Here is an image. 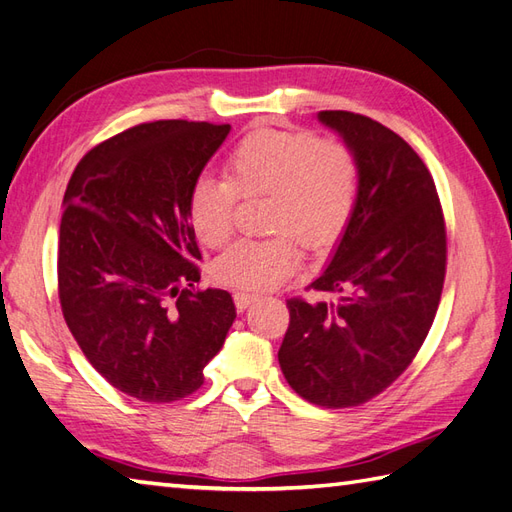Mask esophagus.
Wrapping results in <instances>:
<instances>
[{
  "label": "esophagus",
  "mask_w": 512,
  "mask_h": 512,
  "mask_svg": "<svg viewBox=\"0 0 512 512\" xmlns=\"http://www.w3.org/2000/svg\"><path fill=\"white\" fill-rule=\"evenodd\" d=\"M255 299H257V296H255V294H248V292H235V294H233V301H235L237 312H244L246 307L251 305Z\"/></svg>",
  "instance_id": "1"
}]
</instances>
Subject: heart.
Masks as SVG:
<instances>
[{
	"instance_id": "obj_1",
	"label": "heart",
	"mask_w": 512,
	"mask_h": 512,
	"mask_svg": "<svg viewBox=\"0 0 512 512\" xmlns=\"http://www.w3.org/2000/svg\"><path fill=\"white\" fill-rule=\"evenodd\" d=\"M360 159L338 137L307 130L261 128L237 141L224 178L202 176L187 198L189 224L207 248L233 237L237 198H266V240L235 244L213 266V277L233 290L261 292L288 281L299 268L296 237L320 248L347 229L360 198Z\"/></svg>"
}]
</instances>
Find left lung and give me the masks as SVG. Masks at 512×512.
I'll list each match as a JSON object with an SVG mask.
<instances>
[{
  "mask_svg": "<svg viewBox=\"0 0 512 512\" xmlns=\"http://www.w3.org/2000/svg\"><path fill=\"white\" fill-rule=\"evenodd\" d=\"M360 159V198L327 270L288 301L279 349L296 395L353 408L384 392L417 358L441 303L447 231L427 165L371 117L320 111Z\"/></svg>",
  "mask_w": 512,
  "mask_h": 512,
  "instance_id": "8db88e82",
  "label": "left lung"
}]
</instances>
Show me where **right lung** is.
Listing matches in <instances>:
<instances>
[{"label":"right lung","instance_id":"1","mask_svg":"<svg viewBox=\"0 0 512 512\" xmlns=\"http://www.w3.org/2000/svg\"><path fill=\"white\" fill-rule=\"evenodd\" d=\"M229 124L161 120L91 148L63 198L58 299L91 366L146 403L196 392L235 320L227 290H200L192 185Z\"/></svg>","mask_w":512,"mask_h":512}]
</instances>
